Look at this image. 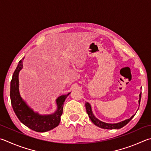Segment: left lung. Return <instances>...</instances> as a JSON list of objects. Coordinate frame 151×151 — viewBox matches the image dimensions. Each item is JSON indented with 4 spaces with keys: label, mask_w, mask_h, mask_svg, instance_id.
<instances>
[{
    "label": "left lung",
    "mask_w": 151,
    "mask_h": 151,
    "mask_svg": "<svg viewBox=\"0 0 151 151\" xmlns=\"http://www.w3.org/2000/svg\"><path fill=\"white\" fill-rule=\"evenodd\" d=\"M141 94H139V105H140V102H141ZM85 106H86V112L88 116L90 117V119L92 123H94L95 125L98 126L100 128L102 129H120L123 127H124L125 125H127V123L129 122L131 119H132L133 117L135 116V115H133L129 119H125L124 121H122L121 122L117 123H108L106 122H104L100 121V120L98 119L94 116V114L92 111V108L90 104L88 102H86L85 103Z\"/></svg>",
    "instance_id": "left-lung-1"
}]
</instances>
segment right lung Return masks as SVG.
Listing matches in <instances>:
<instances>
[{"label":"right lung","instance_id":"add662e5","mask_svg":"<svg viewBox=\"0 0 151 151\" xmlns=\"http://www.w3.org/2000/svg\"><path fill=\"white\" fill-rule=\"evenodd\" d=\"M24 59L19 61L18 66L12 75L10 83L11 104L16 116L24 125L36 132H46L59 125L63 114L65 100L70 92L67 94L60 96L57 98V108L54 113L42 115L34 111V109L30 108L22 99L19 91L18 75L20 71L23 68L22 60Z\"/></svg>","mask_w":151,"mask_h":151}]
</instances>
